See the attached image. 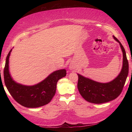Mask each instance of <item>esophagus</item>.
<instances>
[{"mask_svg": "<svg viewBox=\"0 0 132 132\" xmlns=\"http://www.w3.org/2000/svg\"><path fill=\"white\" fill-rule=\"evenodd\" d=\"M74 68H75V66H73V65L70 66V69H71H71H73Z\"/></svg>", "mask_w": 132, "mask_h": 132, "instance_id": "obj_1", "label": "esophagus"}]
</instances>
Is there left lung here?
I'll list each match as a JSON object with an SVG mask.
<instances>
[{
  "label": "left lung",
  "instance_id": "obj_1",
  "mask_svg": "<svg viewBox=\"0 0 132 132\" xmlns=\"http://www.w3.org/2000/svg\"><path fill=\"white\" fill-rule=\"evenodd\" d=\"M113 37L119 43L123 52L122 68L117 77L109 82L102 83L77 74V88L79 93L84 100L91 103L102 104L116 99L122 93L128 77L129 63L126 52L119 40L115 36Z\"/></svg>",
  "mask_w": 132,
  "mask_h": 132
}]
</instances>
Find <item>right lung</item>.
I'll list each match as a JSON object with an SVG mask.
<instances>
[{
    "label": "right lung",
    "mask_w": 132,
    "mask_h": 132,
    "mask_svg": "<svg viewBox=\"0 0 132 132\" xmlns=\"http://www.w3.org/2000/svg\"><path fill=\"white\" fill-rule=\"evenodd\" d=\"M12 50L6 57L3 71L4 83L9 92L15 101L27 108H37L48 104L55 94L58 80L66 76V70L55 71L43 81L34 86L19 84L13 80L9 70V60Z\"/></svg>",
    "instance_id": "right-lung-1"
}]
</instances>
